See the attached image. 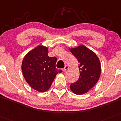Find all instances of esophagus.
<instances>
[{"mask_svg": "<svg viewBox=\"0 0 121 121\" xmlns=\"http://www.w3.org/2000/svg\"><path fill=\"white\" fill-rule=\"evenodd\" d=\"M68 69H69V66H68V65H65L64 68H63V69H62V71H63L64 72H65V71H66V70Z\"/></svg>", "mask_w": 121, "mask_h": 121, "instance_id": "esophagus-1", "label": "esophagus"}]
</instances>
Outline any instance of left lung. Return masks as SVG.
<instances>
[{"label": "left lung", "instance_id": "1", "mask_svg": "<svg viewBox=\"0 0 121 121\" xmlns=\"http://www.w3.org/2000/svg\"><path fill=\"white\" fill-rule=\"evenodd\" d=\"M78 60L80 75L76 82L71 84L70 89L74 94L82 95L87 92L99 81L101 65L96 55L84 46L70 49Z\"/></svg>", "mask_w": 121, "mask_h": 121}]
</instances>
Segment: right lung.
<instances>
[{
  "instance_id": "right-lung-1",
  "label": "right lung",
  "mask_w": 121,
  "mask_h": 121,
  "mask_svg": "<svg viewBox=\"0 0 121 121\" xmlns=\"http://www.w3.org/2000/svg\"><path fill=\"white\" fill-rule=\"evenodd\" d=\"M56 57L48 56V48L39 46L29 52L22 63V71L27 83L39 92L47 91L55 77L61 73L56 68Z\"/></svg>"
}]
</instances>
